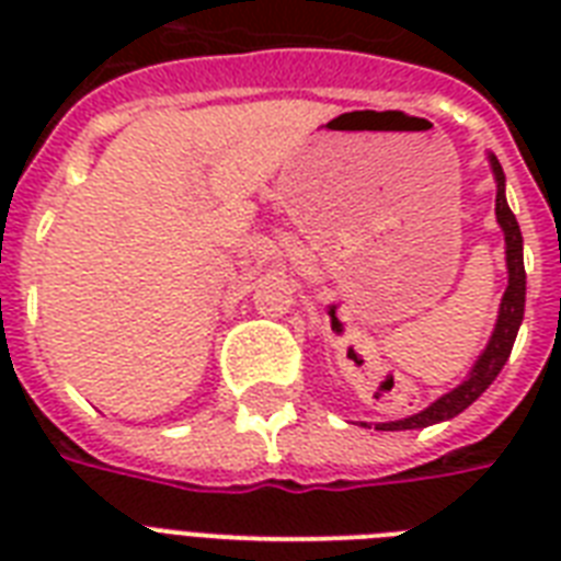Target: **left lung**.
I'll return each mask as SVG.
<instances>
[{"mask_svg": "<svg viewBox=\"0 0 561 561\" xmlns=\"http://www.w3.org/2000/svg\"><path fill=\"white\" fill-rule=\"evenodd\" d=\"M489 169H492V178H495V218L497 227L504 232V253H506V290L501 297V308H497L495 329L489 334L486 350L480 352L478 360L471 364V369L466 373L454 390H448L445 396H439L436 401H431L425 410H419L413 416L396 419V422H378L375 431H419V427L436 425V422H448L457 413L474 404V401L489 390V383L495 381L497 373L504 369V364L510 360V352H513V343L518 337V329H522L524 320V299H527V273H524V238L522 229H518V220H515L510 203H506V178L501 162H497L495 153H489Z\"/></svg>", "mask_w": 561, "mask_h": 561, "instance_id": "left-lung-1", "label": "left lung"}]
</instances>
